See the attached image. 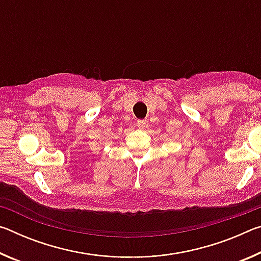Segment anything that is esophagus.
<instances>
[{
  "mask_svg": "<svg viewBox=\"0 0 261 261\" xmlns=\"http://www.w3.org/2000/svg\"><path fill=\"white\" fill-rule=\"evenodd\" d=\"M137 126L139 127V129H146L148 126V122L147 121H138L137 122Z\"/></svg>",
  "mask_w": 261,
  "mask_h": 261,
  "instance_id": "1",
  "label": "esophagus"
}]
</instances>
